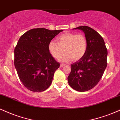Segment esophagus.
<instances>
[{"mask_svg": "<svg viewBox=\"0 0 120 120\" xmlns=\"http://www.w3.org/2000/svg\"><path fill=\"white\" fill-rule=\"evenodd\" d=\"M65 66V64H60V68L63 67V66Z\"/></svg>", "mask_w": 120, "mask_h": 120, "instance_id": "34e87169", "label": "esophagus"}]
</instances>
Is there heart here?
Listing matches in <instances>:
<instances>
[{"mask_svg":"<svg viewBox=\"0 0 120 120\" xmlns=\"http://www.w3.org/2000/svg\"><path fill=\"white\" fill-rule=\"evenodd\" d=\"M57 42H49L48 49L50 53L55 59H59L64 51L66 54L60 59L62 61H68L72 59L77 61L82 59L87 49V41L82 34L66 33L56 38Z\"/></svg>","mask_w":120,"mask_h":120,"instance_id":"b5f03b06","label":"heart"}]
</instances>
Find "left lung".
Segmentation results:
<instances>
[{"label": "left lung", "instance_id": "1", "mask_svg": "<svg viewBox=\"0 0 120 120\" xmlns=\"http://www.w3.org/2000/svg\"><path fill=\"white\" fill-rule=\"evenodd\" d=\"M74 29L84 32L87 49L83 57L71 65L68 81L76 91L86 92L94 87L101 79L107 65V50L103 38L93 28L85 26Z\"/></svg>", "mask_w": 120, "mask_h": 120}]
</instances>
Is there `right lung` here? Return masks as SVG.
Listing matches in <instances>:
<instances>
[{
	"mask_svg": "<svg viewBox=\"0 0 120 120\" xmlns=\"http://www.w3.org/2000/svg\"><path fill=\"white\" fill-rule=\"evenodd\" d=\"M62 31L34 28L19 39L14 49V66L20 80L28 90L41 92L51 85L60 63L52 56L48 46Z\"/></svg>",
	"mask_w": 120,
	"mask_h": 120,
	"instance_id": "1",
	"label": "right lung"
}]
</instances>
